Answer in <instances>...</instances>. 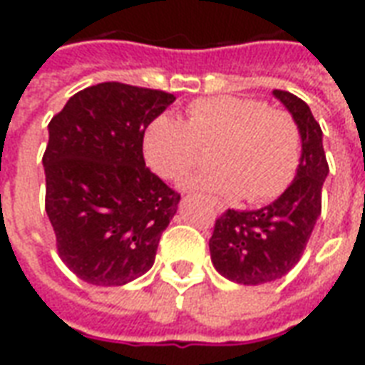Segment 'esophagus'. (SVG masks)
I'll return each mask as SVG.
<instances>
[{
  "instance_id": "obj_1",
  "label": "esophagus",
  "mask_w": 365,
  "mask_h": 365,
  "mask_svg": "<svg viewBox=\"0 0 365 365\" xmlns=\"http://www.w3.org/2000/svg\"><path fill=\"white\" fill-rule=\"evenodd\" d=\"M211 205L215 207V211H217V213H222V211H225V205H222L219 199H211Z\"/></svg>"
}]
</instances>
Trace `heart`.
<instances>
[{"label":"heart","instance_id":"1","mask_svg":"<svg viewBox=\"0 0 365 365\" xmlns=\"http://www.w3.org/2000/svg\"><path fill=\"white\" fill-rule=\"evenodd\" d=\"M213 148L217 170L195 174L185 185L262 205L293 183L303 140L291 113L235 96L195 99L187 120L164 113L144 130V160L164 180H182Z\"/></svg>","mask_w":365,"mask_h":365}]
</instances>
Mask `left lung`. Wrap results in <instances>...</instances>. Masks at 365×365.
Masks as SVG:
<instances>
[{"label": "left lung", "instance_id": "obj_1", "mask_svg": "<svg viewBox=\"0 0 365 365\" xmlns=\"http://www.w3.org/2000/svg\"><path fill=\"white\" fill-rule=\"evenodd\" d=\"M274 96L301 130L303 152L297 175L269 205L256 211H225L209 238L215 269L240 285L275 282L297 264L321 215L322 183L329 174L321 125L309 105L289 91L274 90Z\"/></svg>", "mask_w": 365, "mask_h": 365}]
</instances>
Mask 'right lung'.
<instances>
[{"label":"right lung","instance_id":"obj_1","mask_svg":"<svg viewBox=\"0 0 365 365\" xmlns=\"http://www.w3.org/2000/svg\"><path fill=\"white\" fill-rule=\"evenodd\" d=\"M175 97L103 82L78 91L48 123L44 207L58 256L80 279L125 285L154 264L180 193L144 164V130Z\"/></svg>","mask_w":365,"mask_h":365}]
</instances>
